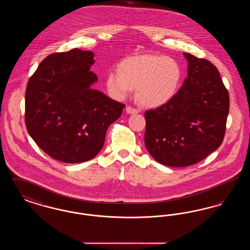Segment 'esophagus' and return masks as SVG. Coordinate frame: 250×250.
Segmentation results:
<instances>
[{
  "mask_svg": "<svg viewBox=\"0 0 250 250\" xmlns=\"http://www.w3.org/2000/svg\"><path fill=\"white\" fill-rule=\"evenodd\" d=\"M125 110H126V112H127L128 114H137V113L139 112V111H138L136 108H134V107H126Z\"/></svg>",
  "mask_w": 250,
  "mask_h": 250,
  "instance_id": "1",
  "label": "esophagus"
}]
</instances>
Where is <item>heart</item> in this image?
<instances>
[{
	"label": "heart",
	"mask_w": 250,
	"mask_h": 250,
	"mask_svg": "<svg viewBox=\"0 0 250 250\" xmlns=\"http://www.w3.org/2000/svg\"><path fill=\"white\" fill-rule=\"evenodd\" d=\"M183 69L177 60L164 55L145 54L123 60L118 72L110 71L106 86L110 95L123 99L136 89V99L144 107H163L179 92Z\"/></svg>",
	"instance_id": "obj_1"
}]
</instances>
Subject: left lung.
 <instances>
[{
    "label": "left lung",
    "instance_id": "1",
    "mask_svg": "<svg viewBox=\"0 0 250 250\" xmlns=\"http://www.w3.org/2000/svg\"><path fill=\"white\" fill-rule=\"evenodd\" d=\"M188 78L165 106L145 112L144 143L158 163L190 166L214 152L223 142L229 98L212 62L184 53Z\"/></svg>",
    "mask_w": 250,
    "mask_h": 250
}]
</instances>
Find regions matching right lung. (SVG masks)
<instances>
[{
    "label": "right lung",
    "instance_id": "add662e5",
    "mask_svg": "<svg viewBox=\"0 0 250 250\" xmlns=\"http://www.w3.org/2000/svg\"><path fill=\"white\" fill-rule=\"evenodd\" d=\"M95 53L73 48L48 55L29 80L25 124L35 143L64 163L94 158L102 149L107 127L124 104L92 88Z\"/></svg>",
    "mask_w": 250,
    "mask_h": 250
}]
</instances>
